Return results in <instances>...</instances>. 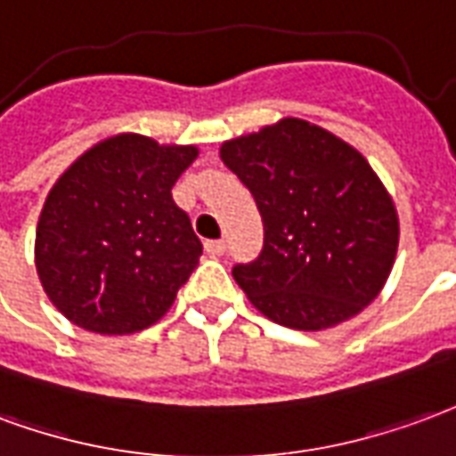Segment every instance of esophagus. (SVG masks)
<instances>
[{"instance_id":"esophagus-1","label":"esophagus","mask_w":456,"mask_h":456,"mask_svg":"<svg viewBox=\"0 0 456 456\" xmlns=\"http://www.w3.org/2000/svg\"><path fill=\"white\" fill-rule=\"evenodd\" d=\"M204 248H206V252L211 255V257H218V255H224L225 252V242L224 240H206Z\"/></svg>"}]
</instances>
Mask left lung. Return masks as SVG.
I'll list each match as a JSON object with an SVG mask.
<instances>
[{
	"instance_id": "obj_1",
	"label": "left lung",
	"mask_w": 456,
	"mask_h": 456,
	"mask_svg": "<svg viewBox=\"0 0 456 456\" xmlns=\"http://www.w3.org/2000/svg\"><path fill=\"white\" fill-rule=\"evenodd\" d=\"M265 224L257 260L232 277L269 321L323 330L357 315L387 284L398 250L391 196L352 145L281 118L221 145Z\"/></svg>"
}]
</instances>
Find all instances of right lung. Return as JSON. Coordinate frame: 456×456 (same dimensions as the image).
I'll return each mask as SVG.
<instances>
[{"instance_id":"right-lung-1","label":"right lung","mask_w":456,"mask_h":456,"mask_svg":"<svg viewBox=\"0 0 456 456\" xmlns=\"http://www.w3.org/2000/svg\"><path fill=\"white\" fill-rule=\"evenodd\" d=\"M199 155L121 133L55 182L36 228L43 291L68 321L102 335L151 328L199 265L201 240L172 187Z\"/></svg>"}]
</instances>
